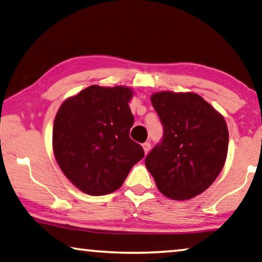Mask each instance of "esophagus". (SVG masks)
Masks as SVG:
<instances>
[{
    "label": "esophagus",
    "instance_id": "34e87169",
    "mask_svg": "<svg viewBox=\"0 0 262 262\" xmlns=\"http://www.w3.org/2000/svg\"><path fill=\"white\" fill-rule=\"evenodd\" d=\"M142 147H143L144 154H147L148 151H149V149H150V143H149V142H144V143L142 144Z\"/></svg>",
    "mask_w": 262,
    "mask_h": 262
}]
</instances>
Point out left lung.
I'll return each instance as SVG.
<instances>
[{"instance_id":"8db88e82","label":"left lung","mask_w":262,"mask_h":262,"mask_svg":"<svg viewBox=\"0 0 262 262\" xmlns=\"http://www.w3.org/2000/svg\"><path fill=\"white\" fill-rule=\"evenodd\" d=\"M150 101L163 126V138L144 163L165 196L188 200L205 192L224 168L227 124L195 93L159 92Z\"/></svg>"}]
</instances>
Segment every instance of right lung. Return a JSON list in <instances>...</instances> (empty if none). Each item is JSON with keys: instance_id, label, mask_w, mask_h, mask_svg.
<instances>
[{"instance_id": "right-lung-1", "label": "right lung", "mask_w": 262, "mask_h": 262, "mask_svg": "<svg viewBox=\"0 0 262 262\" xmlns=\"http://www.w3.org/2000/svg\"><path fill=\"white\" fill-rule=\"evenodd\" d=\"M124 85L91 87L68 97L56 113L53 150L61 170L82 192L94 196L119 189L144 156L129 138L134 123Z\"/></svg>"}]
</instances>
